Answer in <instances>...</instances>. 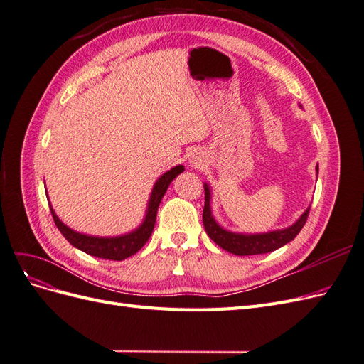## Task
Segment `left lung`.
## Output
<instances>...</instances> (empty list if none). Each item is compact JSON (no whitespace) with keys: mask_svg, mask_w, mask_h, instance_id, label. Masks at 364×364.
Segmentation results:
<instances>
[{"mask_svg":"<svg viewBox=\"0 0 364 364\" xmlns=\"http://www.w3.org/2000/svg\"><path fill=\"white\" fill-rule=\"evenodd\" d=\"M209 199H211V193H209V186L205 185V208H203V226L206 234L209 235L215 245L222 249L235 253V255H261V253H269L282 247L284 245L290 243L296 235L301 232L304 228L310 208L301 215L297 222L282 230H273L269 234H257V235H243L229 232V230L220 228L211 214V206H209Z\"/></svg>","mask_w":364,"mask_h":364,"instance_id":"obj_1","label":"left lung"}]
</instances>
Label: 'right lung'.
Here are the masks:
<instances>
[{
	"label": "right lung",
	"mask_w": 364,
	"mask_h": 364,
	"mask_svg": "<svg viewBox=\"0 0 364 364\" xmlns=\"http://www.w3.org/2000/svg\"><path fill=\"white\" fill-rule=\"evenodd\" d=\"M182 171H183V167L182 165H178V167H174L170 171L161 176L158 182L155 183V186H153L146 220L142 222V225L138 229H135L134 232H130L127 235L112 237V238H100V237H90L85 234H79V232H75V230L70 229L68 226H65L59 220V217L54 214L53 208L50 206L53 220H54V223H56L58 229L60 230V234L67 238L68 243L73 245L74 247L80 249L82 252L87 253V255H92L97 258L123 261V259L134 255V253H136L142 246L147 243V240L150 238V235L153 232V228H155V223H156V214H158V208H159L162 197H164L165 191H167L171 181Z\"/></svg>",
	"instance_id": "add662e5"
}]
</instances>
